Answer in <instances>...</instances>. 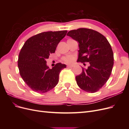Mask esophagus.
Here are the masks:
<instances>
[{
	"label": "esophagus",
	"mask_w": 129,
	"mask_h": 129,
	"mask_svg": "<svg viewBox=\"0 0 129 129\" xmlns=\"http://www.w3.org/2000/svg\"><path fill=\"white\" fill-rule=\"evenodd\" d=\"M74 67V65H73V64H68L67 65L68 68H72V67Z\"/></svg>",
	"instance_id": "1"
}]
</instances>
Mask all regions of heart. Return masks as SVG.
<instances>
[{"mask_svg": "<svg viewBox=\"0 0 129 129\" xmlns=\"http://www.w3.org/2000/svg\"><path fill=\"white\" fill-rule=\"evenodd\" d=\"M64 62H67V63H71L73 61V57L71 56L66 57L64 58Z\"/></svg>", "mask_w": 129, "mask_h": 129, "instance_id": "1", "label": "heart"}]
</instances>
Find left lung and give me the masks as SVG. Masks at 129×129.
<instances>
[{"label":"left lung","mask_w":129,"mask_h":129,"mask_svg":"<svg viewBox=\"0 0 129 129\" xmlns=\"http://www.w3.org/2000/svg\"><path fill=\"white\" fill-rule=\"evenodd\" d=\"M79 44L77 62H89L87 69L76 76L81 89L95 92L102 88L110 77L114 65V54L110 44L102 34L88 28L70 30L67 34Z\"/></svg>","instance_id":"left-lung-1"}]
</instances>
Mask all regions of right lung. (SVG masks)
I'll list each match as a JSON object with an SVG mask.
<instances>
[{"mask_svg": "<svg viewBox=\"0 0 129 129\" xmlns=\"http://www.w3.org/2000/svg\"><path fill=\"white\" fill-rule=\"evenodd\" d=\"M67 30L46 32L29 38L19 55L18 66L20 76L33 91L45 93L55 87L61 70L66 65L57 63L52 69L47 65L46 59L54 53L60 41Z\"/></svg>", "mask_w": 129, "mask_h": 129, "instance_id": "obj_1", "label": "right lung"}]
</instances>
